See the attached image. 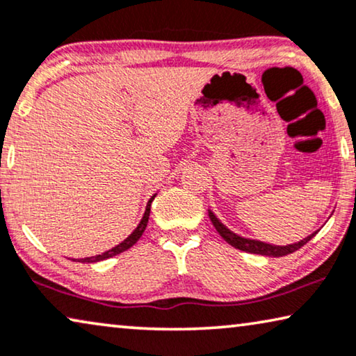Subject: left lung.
Returning <instances> with one entry per match:
<instances>
[{"label":"left lung","instance_id":"8db88e82","mask_svg":"<svg viewBox=\"0 0 356 356\" xmlns=\"http://www.w3.org/2000/svg\"><path fill=\"white\" fill-rule=\"evenodd\" d=\"M332 215V213H331ZM209 216L212 225L215 226V229L218 231V234L223 238L229 245H233L234 249H239L242 252H249V254H257V255H264V257H284L289 255L292 252H296L307 244L312 238H315L318 234V231H313L310 236L303 238L302 241L293 242V244H287V245H276V244H268V242L259 241V239H250V238H244V236L236 234L234 231H231L228 226L221 223L212 210H209Z\"/></svg>","mask_w":356,"mask_h":356}]
</instances>
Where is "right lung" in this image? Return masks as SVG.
I'll return each instance as SVG.
<instances>
[{
  "label": "right lung",
  "mask_w": 356,
  "mask_h": 356,
  "mask_svg": "<svg viewBox=\"0 0 356 356\" xmlns=\"http://www.w3.org/2000/svg\"><path fill=\"white\" fill-rule=\"evenodd\" d=\"M156 195H157V193L154 194L152 197L147 200L146 210H144V215H143L141 221H140V223H138V226L135 228V231H133V233H131L130 236H128V238H127L125 241H122L120 244L115 245V247H112L111 250L104 252V254L92 255V257H86V259H80V260H74V261H81V264H95V261H102V260L111 259V257H115V255H118V254H122V252H125V250L130 249V247L135 245L136 242L140 241L141 236H143L144 229H146L147 221H149V213H151V204H152V200H154V197H156Z\"/></svg>",
  "instance_id": "add662e5"
}]
</instances>
